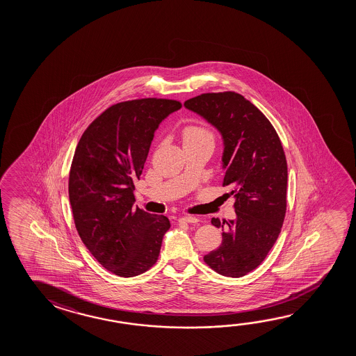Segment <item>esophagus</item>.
Returning a JSON list of instances; mask_svg holds the SVG:
<instances>
[{
    "label": "esophagus",
    "mask_w": 356,
    "mask_h": 356,
    "mask_svg": "<svg viewBox=\"0 0 356 356\" xmlns=\"http://www.w3.org/2000/svg\"><path fill=\"white\" fill-rule=\"evenodd\" d=\"M180 221L186 222V223H197L200 220L195 216H184V217H181Z\"/></svg>",
    "instance_id": "34e87169"
}]
</instances>
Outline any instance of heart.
Here are the masks:
<instances>
[{
    "label": "heart",
    "instance_id": "obj_1",
    "mask_svg": "<svg viewBox=\"0 0 356 356\" xmlns=\"http://www.w3.org/2000/svg\"><path fill=\"white\" fill-rule=\"evenodd\" d=\"M182 138H184V143L200 140V139H210V140L213 141L212 134H211L207 129L196 127V125H191V127H187V128L184 129Z\"/></svg>",
    "mask_w": 356,
    "mask_h": 356
}]
</instances>
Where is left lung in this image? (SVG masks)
Returning <instances> with one entry per match:
<instances>
[{
  "label": "left lung",
  "instance_id": "8db88e82",
  "mask_svg": "<svg viewBox=\"0 0 356 356\" xmlns=\"http://www.w3.org/2000/svg\"><path fill=\"white\" fill-rule=\"evenodd\" d=\"M184 105L220 131L222 186L234 197V220H211L223 231L222 243L204 261L222 275L243 277L264 261L284 221L288 169L283 146L268 119L241 94H201Z\"/></svg>",
  "mask_w": 356,
  "mask_h": 356
}]
</instances>
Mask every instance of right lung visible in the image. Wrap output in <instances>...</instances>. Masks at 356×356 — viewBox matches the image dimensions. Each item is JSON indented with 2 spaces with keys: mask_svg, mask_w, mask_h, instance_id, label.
<instances>
[{
  "mask_svg": "<svg viewBox=\"0 0 356 356\" xmlns=\"http://www.w3.org/2000/svg\"><path fill=\"white\" fill-rule=\"evenodd\" d=\"M180 108V102L156 98L111 105L76 145L68 185L76 231L94 258L119 277L139 275L158 261L169 218L133 209L134 181L160 122Z\"/></svg>",
  "mask_w": 356,
  "mask_h": 356,
  "instance_id": "add662e5",
  "label": "right lung"
}]
</instances>
